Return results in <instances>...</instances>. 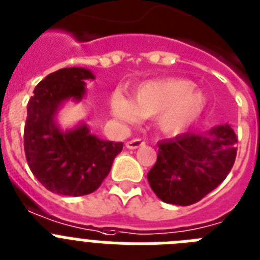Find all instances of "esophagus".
Segmentation results:
<instances>
[{
    "mask_svg": "<svg viewBox=\"0 0 260 260\" xmlns=\"http://www.w3.org/2000/svg\"><path fill=\"white\" fill-rule=\"evenodd\" d=\"M144 141L140 140V139H134V140H129L125 143V147L128 149H137V148H140L144 145Z\"/></svg>",
    "mask_w": 260,
    "mask_h": 260,
    "instance_id": "1",
    "label": "esophagus"
}]
</instances>
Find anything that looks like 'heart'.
<instances>
[{
    "label": "heart",
    "mask_w": 260,
    "mask_h": 260,
    "mask_svg": "<svg viewBox=\"0 0 260 260\" xmlns=\"http://www.w3.org/2000/svg\"><path fill=\"white\" fill-rule=\"evenodd\" d=\"M208 96L196 83L180 78L141 83L132 96L113 92L111 111L123 123H137L143 117H153L161 134L177 136L184 134L204 113Z\"/></svg>",
    "instance_id": "obj_1"
}]
</instances>
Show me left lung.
<instances>
[{
    "mask_svg": "<svg viewBox=\"0 0 260 260\" xmlns=\"http://www.w3.org/2000/svg\"><path fill=\"white\" fill-rule=\"evenodd\" d=\"M237 143L229 124L160 141L157 161L148 173L152 190L167 204H196L228 177L237 156Z\"/></svg>",
    "mask_w": 260,
    "mask_h": 260,
    "instance_id": "8db88e82",
    "label": "left lung"
}]
</instances>
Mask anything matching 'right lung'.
<instances>
[{
  "mask_svg": "<svg viewBox=\"0 0 260 260\" xmlns=\"http://www.w3.org/2000/svg\"><path fill=\"white\" fill-rule=\"evenodd\" d=\"M92 71L67 67L50 74L34 88L27 103L23 147L30 171L47 189L63 196L92 193L108 176L123 143L102 140L86 123L63 131L56 115L69 100L80 102Z\"/></svg>",
  "mask_w": 260,
  "mask_h": 260,
  "instance_id": "obj_1",
  "label": "right lung"
}]
</instances>
